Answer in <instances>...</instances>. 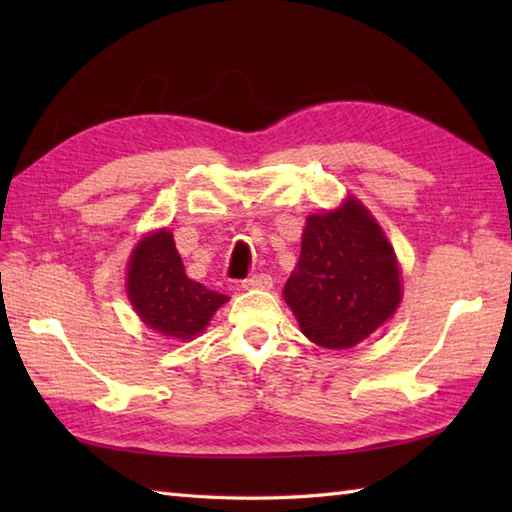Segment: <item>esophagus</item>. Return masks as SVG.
Here are the masks:
<instances>
[{
  "label": "esophagus",
  "instance_id": "obj_1",
  "mask_svg": "<svg viewBox=\"0 0 512 512\" xmlns=\"http://www.w3.org/2000/svg\"><path fill=\"white\" fill-rule=\"evenodd\" d=\"M242 288L250 290V288H262V290H268L273 288V277L266 275V273H257L253 277H248L242 281Z\"/></svg>",
  "mask_w": 512,
  "mask_h": 512
}]
</instances>
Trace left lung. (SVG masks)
Segmentation results:
<instances>
[{
    "instance_id": "8db88e82",
    "label": "left lung",
    "mask_w": 512,
    "mask_h": 512,
    "mask_svg": "<svg viewBox=\"0 0 512 512\" xmlns=\"http://www.w3.org/2000/svg\"><path fill=\"white\" fill-rule=\"evenodd\" d=\"M400 295L394 248L361 202L308 217L284 299L312 343L354 347L396 312Z\"/></svg>"
}]
</instances>
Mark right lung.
Segmentation results:
<instances>
[{
    "label": "right lung",
    "mask_w": 512,
    "mask_h": 512,
    "mask_svg": "<svg viewBox=\"0 0 512 512\" xmlns=\"http://www.w3.org/2000/svg\"><path fill=\"white\" fill-rule=\"evenodd\" d=\"M127 292L147 328L173 339H193L228 299L184 275L169 231L149 235L136 246L129 262Z\"/></svg>",
    "instance_id": "right-lung-1"
}]
</instances>
